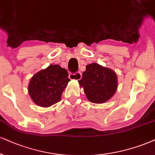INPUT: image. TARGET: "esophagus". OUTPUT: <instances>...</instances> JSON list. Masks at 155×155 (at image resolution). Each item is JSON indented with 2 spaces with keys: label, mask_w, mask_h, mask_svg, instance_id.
I'll list each match as a JSON object with an SVG mask.
<instances>
[{
  "label": "esophagus",
  "mask_w": 155,
  "mask_h": 155,
  "mask_svg": "<svg viewBox=\"0 0 155 155\" xmlns=\"http://www.w3.org/2000/svg\"><path fill=\"white\" fill-rule=\"evenodd\" d=\"M69 78L70 80H76V81H80L82 78L81 72H77L75 73H70L69 74Z\"/></svg>",
  "instance_id": "34e87169"
}]
</instances>
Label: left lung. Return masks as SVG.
<instances>
[{
	"instance_id": "left-lung-1",
	"label": "left lung",
	"mask_w": 155,
	"mask_h": 155,
	"mask_svg": "<svg viewBox=\"0 0 155 155\" xmlns=\"http://www.w3.org/2000/svg\"><path fill=\"white\" fill-rule=\"evenodd\" d=\"M78 83L83 87L88 101L93 104L106 102L115 94L118 87L116 72L98 63L87 64Z\"/></svg>"
}]
</instances>
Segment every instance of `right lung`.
<instances>
[{
  "label": "right lung",
  "mask_w": 155,
  "mask_h": 155,
  "mask_svg": "<svg viewBox=\"0 0 155 155\" xmlns=\"http://www.w3.org/2000/svg\"><path fill=\"white\" fill-rule=\"evenodd\" d=\"M70 81L66 69L58 64H50L31 78L28 93L38 106L49 107L60 101L62 92Z\"/></svg>",
  "instance_id": "add662e5"
}]
</instances>
